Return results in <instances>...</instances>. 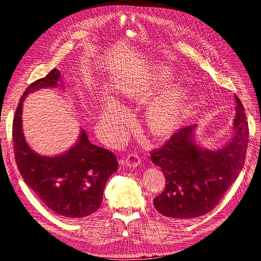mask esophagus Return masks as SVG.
Segmentation results:
<instances>
[{
    "label": "esophagus",
    "instance_id": "obj_1",
    "mask_svg": "<svg viewBox=\"0 0 261 261\" xmlns=\"http://www.w3.org/2000/svg\"><path fill=\"white\" fill-rule=\"evenodd\" d=\"M124 162L129 168H137L138 165L140 164V158H139L138 153L132 152V153H129L127 156L125 158Z\"/></svg>",
    "mask_w": 261,
    "mask_h": 261
}]
</instances>
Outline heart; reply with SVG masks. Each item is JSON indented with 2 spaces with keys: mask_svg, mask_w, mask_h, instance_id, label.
Masks as SVG:
<instances>
[{
  "mask_svg": "<svg viewBox=\"0 0 261 261\" xmlns=\"http://www.w3.org/2000/svg\"><path fill=\"white\" fill-rule=\"evenodd\" d=\"M171 78V70L165 66L160 67L151 81V89L159 90ZM129 97L135 98V94L130 93ZM184 101L185 93L179 87L172 86L165 89L155 99L148 112L147 122L151 132L155 135H164L175 129L180 122ZM101 120L111 135L115 138H122L127 132L129 114L116 100L108 99L102 107Z\"/></svg>",
  "mask_w": 261,
  "mask_h": 261,
  "instance_id": "obj_1",
  "label": "heart"
}]
</instances>
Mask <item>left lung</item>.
<instances>
[{
    "instance_id": "left-lung-1",
    "label": "left lung",
    "mask_w": 261,
    "mask_h": 261,
    "mask_svg": "<svg viewBox=\"0 0 261 261\" xmlns=\"http://www.w3.org/2000/svg\"><path fill=\"white\" fill-rule=\"evenodd\" d=\"M233 137L217 151L195 143L196 125L175 132L163 147L151 151V161L161 168L165 189L153 199L162 216L188 220L215 208L241 173L248 144V123L241 100L235 96Z\"/></svg>"
}]
</instances>
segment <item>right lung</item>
<instances>
[{"mask_svg": "<svg viewBox=\"0 0 261 261\" xmlns=\"http://www.w3.org/2000/svg\"><path fill=\"white\" fill-rule=\"evenodd\" d=\"M60 78V70L53 68L22 93L13 121L15 160L25 183L46 207L66 219H81L100 208L107 180L118 164L114 153L91 144L84 129L77 143L59 155H41L29 147L22 132V102L31 92L57 87Z\"/></svg>", "mask_w": 261, "mask_h": 261, "instance_id": "add662e5", "label": "right lung"}]
</instances>
